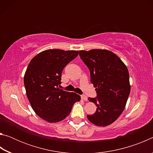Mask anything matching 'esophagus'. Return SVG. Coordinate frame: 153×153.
<instances>
[{"instance_id": "esophagus-1", "label": "esophagus", "mask_w": 153, "mask_h": 153, "mask_svg": "<svg viewBox=\"0 0 153 153\" xmlns=\"http://www.w3.org/2000/svg\"><path fill=\"white\" fill-rule=\"evenodd\" d=\"M81 98L82 100H85V101H87L88 100V98L86 96H85V95H81Z\"/></svg>"}]
</instances>
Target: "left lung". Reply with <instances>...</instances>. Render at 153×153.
<instances>
[{
    "label": "left lung",
    "instance_id": "obj_1",
    "mask_svg": "<svg viewBox=\"0 0 153 153\" xmlns=\"http://www.w3.org/2000/svg\"><path fill=\"white\" fill-rule=\"evenodd\" d=\"M79 55L88 67L90 81L97 93L96 98H88L97 108L94 114L87 115L88 120L97 126L110 125L122 113L130 92L128 68L108 50L79 51Z\"/></svg>",
    "mask_w": 153,
    "mask_h": 153
}]
</instances>
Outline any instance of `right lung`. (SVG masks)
Masks as SVG:
<instances>
[{
  "mask_svg": "<svg viewBox=\"0 0 153 153\" xmlns=\"http://www.w3.org/2000/svg\"><path fill=\"white\" fill-rule=\"evenodd\" d=\"M78 55V51L48 49L36 55L24 75V85L33 110L49 123L63 120L80 96L59 89L64 67Z\"/></svg>",
  "mask_w": 153,
  "mask_h": 153,
  "instance_id": "obj_1",
  "label": "right lung"
}]
</instances>
